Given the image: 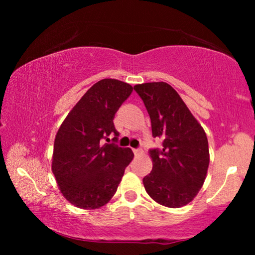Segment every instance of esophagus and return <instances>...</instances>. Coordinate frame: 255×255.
I'll return each instance as SVG.
<instances>
[{
    "instance_id": "obj_1",
    "label": "esophagus",
    "mask_w": 255,
    "mask_h": 255,
    "mask_svg": "<svg viewBox=\"0 0 255 255\" xmlns=\"http://www.w3.org/2000/svg\"><path fill=\"white\" fill-rule=\"evenodd\" d=\"M132 150H133V154H135L136 156H138V155L141 154V149L140 148H133Z\"/></svg>"
}]
</instances>
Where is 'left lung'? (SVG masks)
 Segmentation results:
<instances>
[{"label":"left lung","instance_id":"1","mask_svg":"<svg viewBox=\"0 0 255 255\" xmlns=\"http://www.w3.org/2000/svg\"><path fill=\"white\" fill-rule=\"evenodd\" d=\"M163 148L149 150L153 169L143 179L146 192L157 204L180 208L199 192L209 166L208 139L179 93L165 82L133 86Z\"/></svg>","mask_w":255,"mask_h":255}]
</instances>
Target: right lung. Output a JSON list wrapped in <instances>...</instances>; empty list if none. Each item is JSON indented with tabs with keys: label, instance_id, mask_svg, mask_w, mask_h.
I'll use <instances>...</instances> for the list:
<instances>
[{
	"label": "right lung",
	"instance_id": "obj_1",
	"mask_svg": "<svg viewBox=\"0 0 255 255\" xmlns=\"http://www.w3.org/2000/svg\"><path fill=\"white\" fill-rule=\"evenodd\" d=\"M131 92L132 86L123 81L97 82L56 133L51 171L60 192L77 208L97 209L109 202L131 162L130 148L103 144L110 133L117 141L115 115Z\"/></svg>",
	"mask_w": 255,
	"mask_h": 255
}]
</instances>
